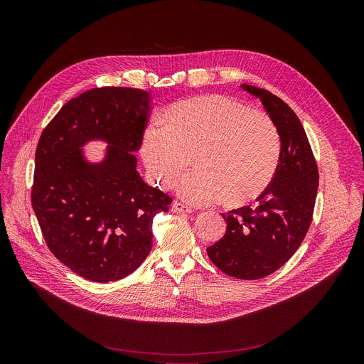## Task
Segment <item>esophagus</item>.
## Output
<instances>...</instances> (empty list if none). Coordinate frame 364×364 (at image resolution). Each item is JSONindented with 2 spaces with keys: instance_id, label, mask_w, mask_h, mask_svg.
I'll list each match as a JSON object with an SVG mask.
<instances>
[{
  "instance_id": "34e87169",
  "label": "esophagus",
  "mask_w": 364,
  "mask_h": 364,
  "mask_svg": "<svg viewBox=\"0 0 364 364\" xmlns=\"http://www.w3.org/2000/svg\"><path fill=\"white\" fill-rule=\"evenodd\" d=\"M173 210L177 212V213H191L193 209L190 205L184 204V203H180V201H174L173 203Z\"/></svg>"
}]
</instances>
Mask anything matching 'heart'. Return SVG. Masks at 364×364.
I'll list each match as a JSON object with an SVG mask.
<instances>
[{"label": "heart", "mask_w": 364, "mask_h": 364, "mask_svg": "<svg viewBox=\"0 0 364 364\" xmlns=\"http://www.w3.org/2000/svg\"><path fill=\"white\" fill-rule=\"evenodd\" d=\"M281 135L269 115L226 95L180 100L164 121H151L142 134V159L163 188L177 184L178 196L196 205L222 197L236 205L261 196L281 159Z\"/></svg>", "instance_id": "1"}]
</instances>
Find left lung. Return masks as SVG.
<instances>
[{"instance_id":"left-lung-1","label":"left lung","mask_w":364,"mask_h":364,"mask_svg":"<svg viewBox=\"0 0 364 364\" xmlns=\"http://www.w3.org/2000/svg\"><path fill=\"white\" fill-rule=\"evenodd\" d=\"M245 90L261 99L282 142L277 174L255 204L222 213L225 236L207 247L210 261L226 275L261 279L279 269L302 243L316 205L318 167L301 121L287 103L252 85Z\"/></svg>"}]
</instances>
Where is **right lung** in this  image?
I'll use <instances>...</instances> for the list:
<instances>
[{
    "label": "right lung",
    "instance_id": "1",
    "mask_svg": "<svg viewBox=\"0 0 364 364\" xmlns=\"http://www.w3.org/2000/svg\"><path fill=\"white\" fill-rule=\"evenodd\" d=\"M149 109L145 90L96 87L70 99L40 135L33 210L50 252L85 279L134 272L151 250L155 215L173 201L136 171ZM95 137L112 144L100 165L86 164L80 149Z\"/></svg>",
    "mask_w": 364,
    "mask_h": 364
}]
</instances>
